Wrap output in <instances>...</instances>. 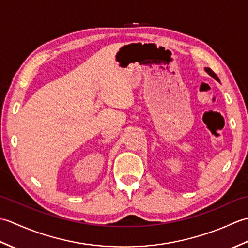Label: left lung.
<instances>
[{"label":"left lung","mask_w":248,"mask_h":248,"mask_svg":"<svg viewBox=\"0 0 248 248\" xmlns=\"http://www.w3.org/2000/svg\"><path fill=\"white\" fill-rule=\"evenodd\" d=\"M204 71L205 72H207L208 73V75L209 76H211L213 78H215V80H217V82H219V78H217V75H215V73L211 70V69H210V68H204Z\"/></svg>","instance_id":"left-lung-1"}]
</instances>
